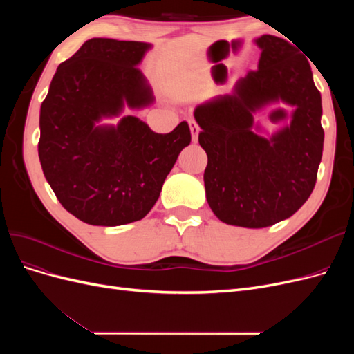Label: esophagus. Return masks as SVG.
Returning a JSON list of instances; mask_svg holds the SVG:
<instances>
[{
    "instance_id": "1",
    "label": "esophagus",
    "mask_w": 354,
    "mask_h": 354,
    "mask_svg": "<svg viewBox=\"0 0 354 354\" xmlns=\"http://www.w3.org/2000/svg\"><path fill=\"white\" fill-rule=\"evenodd\" d=\"M189 127H190V133H192V142L194 143H196L198 142V136H199V125L196 124V121H194V120H190L189 121Z\"/></svg>"
}]
</instances>
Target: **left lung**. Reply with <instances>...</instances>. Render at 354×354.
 Masks as SVG:
<instances>
[{
    "label": "left lung",
    "mask_w": 354,
    "mask_h": 354,
    "mask_svg": "<svg viewBox=\"0 0 354 354\" xmlns=\"http://www.w3.org/2000/svg\"><path fill=\"white\" fill-rule=\"evenodd\" d=\"M259 69L232 94L195 109L207 152V201L226 224L260 229L291 217L312 195L324 151L322 99L307 59L283 38L261 35ZM294 105L292 124L270 139L255 135L252 113L267 102Z\"/></svg>",
    "instance_id": "left-lung-1"
}]
</instances>
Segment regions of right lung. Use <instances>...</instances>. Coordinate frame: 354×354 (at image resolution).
Returning <instances> with one entry per match:
<instances>
[{"label":"right lung","mask_w":354,"mask_h":354,"mask_svg":"<svg viewBox=\"0 0 354 354\" xmlns=\"http://www.w3.org/2000/svg\"><path fill=\"white\" fill-rule=\"evenodd\" d=\"M151 44L112 38L85 41L60 63L41 104L39 162L59 202L93 226L142 220L192 136L186 121L167 134L153 133L136 116L100 127L127 103L153 102L137 68Z\"/></svg>","instance_id":"obj_1"}]
</instances>
